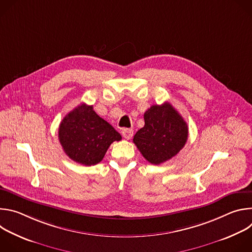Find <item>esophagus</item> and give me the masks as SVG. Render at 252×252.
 I'll return each mask as SVG.
<instances>
[{"mask_svg": "<svg viewBox=\"0 0 252 252\" xmlns=\"http://www.w3.org/2000/svg\"><path fill=\"white\" fill-rule=\"evenodd\" d=\"M122 133H123V136H124L126 139H130V138L132 137V135H133V129H131V128H126V129H124V130L122 131Z\"/></svg>", "mask_w": 252, "mask_h": 252, "instance_id": "obj_1", "label": "esophagus"}]
</instances>
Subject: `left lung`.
Masks as SVG:
<instances>
[{
  "label": "left lung",
  "mask_w": 252,
  "mask_h": 252,
  "mask_svg": "<svg viewBox=\"0 0 252 252\" xmlns=\"http://www.w3.org/2000/svg\"><path fill=\"white\" fill-rule=\"evenodd\" d=\"M143 119L145 126L136 131L133 142L149 162L160 164L185 147L189 136L188 125L169 102L152 105Z\"/></svg>",
  "instance_id": "1"
}]
</instances>
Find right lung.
Instances as JSON below:
<instances>
[{
    "label": "right lung",
    "instance_id": "obj_1",
    "mask_svg": "<svg viewBox=\"0 0 252 252\" xmlns=\"http://www.w3.org/2000/svg\"><path fill=\"white\" fill-rule=\"evenodd\" d=\"M122 135L95 114L93 105L81 103L69 112L59 127V140L65 155L84 165L101 161L107 149Z\"/></svg>",
    "mask_w": 252,
    "mask_h": 252
}]
</instances>
